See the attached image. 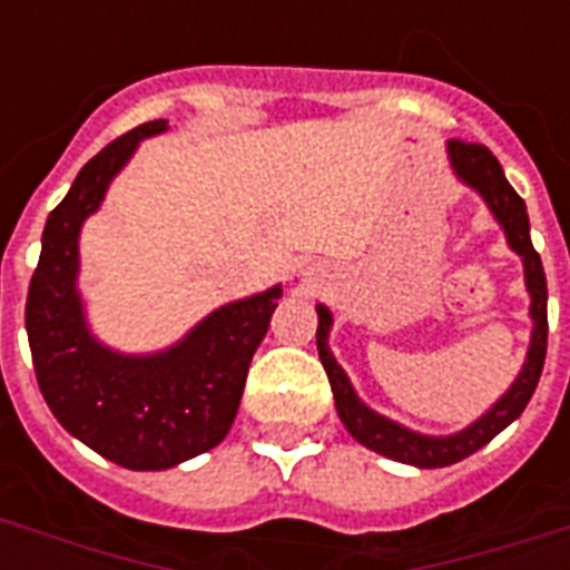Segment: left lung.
<instances>
[{"mask_svg": "<svg viewBox=\"0 0 570 570\" xmlns=\"http://www.w3.org/2000/svg\"><path fill=\"white\" fill-rule=\"evenodd\" d=\"M450 159L461 180L473 186V189H479V195L485 197L491 213L497 215V222L503 224L509 245L523 257L527 289L532 295L530 313L535 328H532L527 364H523L521 375L512 384V390L482 420H476L464 432L452 434V438H425V434L407 432L402 425L390 423L387 416H379L355 396V390L348 384L346 373L340 370V364L328 352L331 313L325 307H320V328H316V346H320L322 366H325L331 390H334V405H337L340 420L346 423L352 438H357L370 450L387 455V459L402 461V464H416V468H450L455 461L468 459L476 450H482L488 441H494L505 425L523 414V407H527V402H530L535 387H539L541 370H544V355H548V277H544V268H541L539 250L532 248L530 215H527L523 197L509 186L503 165L497 163V156L485 145L464 141V138H452Z\"/></svg>", "mask_w": 570, "mask_h": 570, "instance_id": "8db88e82", "label": "left lung"}]
</instances>
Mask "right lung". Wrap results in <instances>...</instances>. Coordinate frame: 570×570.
I'll use <instances>...</instances> for the list:
<instances>
[{"instance_id": "add662e5", "label": "right lung", "mask_w": 570, "mask_h": 570, "mask_svg": "<svg viewBox=\"0 0 570 570\" xmlns=\"http://www.w3.org/2000/svg\"><path fill=\"white\" fill-rule=\"evenodd\" d=\"M163 129L165 120L129 129L79 171L49 213L26 298L31 364L49 411L85 446L129 470L174 468L224 441L281 298L275 286L227 304L165 355L120 357L94 343L73 286L79 227L138 141Z\"/></svg>"}]
</instances>
